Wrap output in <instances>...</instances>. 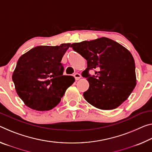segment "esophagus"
<instances>
[{"label": "esophagus", "instance_id": "1", "mask_svg": "<svg viewBox=\"0 0 152 152\" xmlns=\"http://www.w3.org/2000/svg\"><path fill=\"white\" fill-rule=\"evenodd\" d=\"M74 76L75 77V79H76V80H79V79H80V78H81V75H80V74H78V73H76V74L74 75Z\"/></svg>", "mask_w": 152, "mask_h": 152}]
</instances>
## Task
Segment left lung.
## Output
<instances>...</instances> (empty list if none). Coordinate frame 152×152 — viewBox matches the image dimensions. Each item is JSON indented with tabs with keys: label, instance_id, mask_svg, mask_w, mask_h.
Segmentation results:
<instances>
[{
	"label": "left lung",
	"instance_id": "8db88e82",
	"mask_svg": "<svg viewBox=\"0 0 152 152\" xmlns=\"http://www.w3.org/2000/svg\"><path fill=\"white\" fill-rule=\"evenodd\" d=\"M72 47L86 61L82 76L89 88L83 93L86 102L101 110H114L126 100L136 86L135 64L128 49L108 38L73 43ZM96 69V76L88 74Z\"/></svg>",
	"mask_w": 152,
	"mask_h": 152
}]
</instances>
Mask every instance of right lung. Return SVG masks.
Listing matches in <instances>:
<instances>
[{"label":"right lung","instance_id":"1","mask_svg":"<svg viewBox=\"0 0 152 152\" xmlns=\"http://www.w3.org/2000/svg\"><path fill=\"white\" fill-rule=\"evenodd\" d=\"M70 46V43L38 46L20 57L12 79L26 105L37 111H48L59 104L66 89L75 81L73 76L63 75L61 63Z\"/></svg>","mask_w":152,"mask_h":152}]
</instances>
